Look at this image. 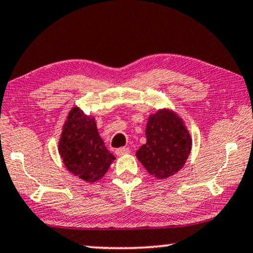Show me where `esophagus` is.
<instances>
[{
    "mask_svg": "<svg viewBox=\"0 0 253 253\" xmlns=\"http://www.w3.org/2000/svg\"><path fill=\"white\" fill-rule=\"evenodd\" d=\"M128 153H129V149L126 148V147H121V148L116 149V154L118 156H123L125 154H128Z\"/></svg>",
    "mask_w": 253,
    "mask_h": 253,
    "instance_id": "esophagus-1",
    "label": "esophagus"
}]
</instances>
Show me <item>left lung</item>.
<instances>
[{
    "label": "left lung",
    "instance_id": "left-lung-1",
    "mask_svg": "<svg viewBox=\"0 0 253 253\" xmlns=\"http://www.w3.org/2000/svg\"><path fill=\"white\" fill-rule=\"evenodd\" d=\"M146 137L136 158L150 175L164 180L183 167L190 154L191 136L176 113L165 108L150 114Z\"/></svg>",
    "mask_w": 253,
    "mask_h": 253
}]
</instances>
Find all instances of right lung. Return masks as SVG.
Listing matches in <instances>:
<instances>
[{"label": "right lung", "mask_w": 253, "mask_h": 253, "mask_svg": "<svg viewBox=\"0 0 253 253\" xmlns=\"http://www.w3.org/2000/svg\"><path fill=\"white\" fill-rule=\"evenodd\" d=\"M58 152L70 172L91 183L100 180L116 160L99 135L94 118L86 116L78 107L69 112Z\"/></svg>", "instance_id": "1"}]
</instances>
